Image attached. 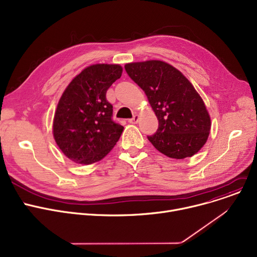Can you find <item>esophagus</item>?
<instances>
[{
    "mask_svg": "<svg viewBox=\"0 0 257 257\" xmlns=\"http://www.w3.org/2000/svg\"><path fill=\"white\" fill-rule=\"evenodd\" d=\"M139 118H140V117H139V114H134L133 117H131V118L128 119V122L131 123V124H136V123L139 122Z\"/></svg>",
    "mask_w": 257,
    "mask_h": 257,
    "instance_id": "34e87169",
    "label": "esophagus"
}]
</instances>
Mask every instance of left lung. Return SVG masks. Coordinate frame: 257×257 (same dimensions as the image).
I'll list each match as a JSON object with an SVG mask.
<instances>
[{
  "mask_svg": "<svg viewBox=\"0 0 257 257\" xmlns=\"http://www.w3.org/2000/svg\"><path fill=\"white\" fill-rule=\"evenodd\" d=\"M129 77L145 91L159 127L148 140L169 158L191 157L207 143L211 118L192 83L172 65L146 61L125 65Z\"/></svg>",
  "mask_w": 257,
  "mask_h": 257,
  "instance_id": "obj_1",
  "label": "left lung"
}]
</instances>
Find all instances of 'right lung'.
Wrapping results in <instances>:
<instances>
[{
    "instance_id": "1",
    "label": "right lung",
    "mask_w": 257,
    "mask_h": 257,
    "mask_svg": "<svg viewBox=\"0 0 257 257\" xmlns=\"http://www.w3.org/2000/svg\"><path fill=\"white\" fill-rule=\"evenodd\" d=\"M122 72L119 65H92L64 91L53 132L58 147L73 162L88 165L101 160L121 136L124 127L112 119V105L106 100V92Z\"/></svg>"
}]
</instances>
